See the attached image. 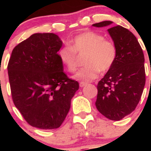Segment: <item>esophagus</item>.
<instances>
[{"instance_id": "1", "label": "esophagus", "mask_w": 151, "mask_h": 151, "mask_svg": "<svg viewBox=\"0 0 151 151\" xmlns=\"http://www.w3.org/2000/svg\"><path fill=\"white\" fill-rule=\"evenodd\" d=\"M87 84H88V83H84V82H80V88H83V87L86 86Z\"/></svg>"}]
</instances>
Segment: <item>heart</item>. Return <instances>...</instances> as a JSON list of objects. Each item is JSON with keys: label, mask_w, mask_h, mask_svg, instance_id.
<instances>
[{"label": "heart", "mask_w": 151, "mask_h": 151, "mask_svg": "<svg viewBox=\"0 0 151 151\" xmlns=\"http://www.w3.org/2000/svg\"><path fill=\"white\" fill-rule=\"evenodd\" d=\"M84 55L86 66L79 70L74 78L88 83L97 78L99 71L106 72L112 68L116 60L117 49L112 41L104 39L99 33L88 30L77 35L70 46L61 47L58 51L60 62L69 72L76 71L78 56Z\"/></svg>", "instance_id": "heart-1"}]
</instances>
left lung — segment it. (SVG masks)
Returning a JSON list of instances; mask_svg holds the SVG:
<instances>
[{
  "mask_svg": "<svg viewBox=\"0 0 151 151\" xmlns=\"http://www.w3.org/2000/svg\"><path fill=\"white\" fill-rule=\"evenodd\" d=\"M112 21H103L94 27L109 26ZM117 49L112 68L99 82L96 106L108 119L120 121L137 106L145 84V58L134 35L121 25L108 29Z\"/></svg>",
  "mask_w": 151,
  "mask_h": 151,
  "instance_id": "obj_1",
  "label": "left lung"
}]
</instances>
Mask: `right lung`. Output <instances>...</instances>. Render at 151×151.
Wrapping results in <instances>:
<instances>
[{"mask_svg":"<svg viewBox=\"0 0 151 151\" xmlns=\"http://www.w3.org/2000/svg\"><path fill=\"white\" fill-rule=\"evenodd\" d=\"M62 44L55 33H34L12 50L7 67L12 100L33 127H60L79 89L63 72L58 54Z\"/></svg>","mask_w":151,"mask_h":151,"instance_id":"obj_1","label":"right lung"}]
</instances>
